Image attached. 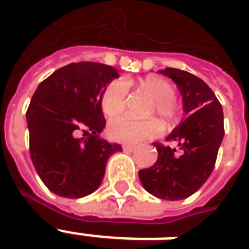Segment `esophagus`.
I'll list each match as a JSON object with an SVG mask.
<instances>
[{"mask_svg": "<svg viewBox=\"0 0 249 249\" xmlns=\"http://www.w3.org/2000/svg\"><path fill=\"white\" fill-rule=\"evenodd\" d=\"M122 148H123V151H124V152H132V151H134L136 147H135V145H132V144H123Z\"/></svg>", "mask_w": 249, "mask_h": 249, "instance_id": "obj_1", "label": "esophagus"}]
</instances>
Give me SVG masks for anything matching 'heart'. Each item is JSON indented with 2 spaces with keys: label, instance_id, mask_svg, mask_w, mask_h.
<instances>
[{
  "label": "heart",
  "instance_id": "obj_1",
  "mask_svg": "<svg viewBox=\"0 0 249 249\" xmlns=\"http://www.w3.org/2000/svg\"><path fill=\"white\" fill-rule=\"evenodd\" d=\"M140 88L147 90L155 98L151 113L158 114L167 124H173L180 117V105L176 101V89L167 78L161 76H147L140 81ZM128 82L113 81L105 89L101 97V107L106 117L113 118L121 114L126 106V96ZM161 131L160 123L153 119H135L122 115L110 122L109 134L111 139L122 143L136 144L143 140L151 139Z\"/></svg>",
  "mask_w": 249,
  "mask_h": 249
}]
</instances>
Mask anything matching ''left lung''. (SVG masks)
Returning a JSON list of instances; mask_svg holds the SVG:
<instances>
[{"instance_id": "1", "label": "left lung", "mask_w": 249, "mask_h": 249, "mask_svg": "<svg viewBox=\"0 0 249 249\" xmlns=\"http://www.w3.org/2000/svg\"><path fill=\"white\" fill-rule=\"evenodd\" d=\"M159 72L172 78L182 96L185 119L167 138L177 143L180 152L153 143L158 160L139 171V178L149 194L178 201L196 193L214 169L224 135L223 110L214 91L197 76L177 68Z\"/></svg>"}]
</instances>
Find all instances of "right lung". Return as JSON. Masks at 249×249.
<instances>
[{
	"label": "right lung",
	"mask_w": 249,
	"mask_h": 249,
	"mask_svg": "<svg viewBox=\"0 0 249 249\" xmlns=\"http://www.w3.org/2000/svg\"><path fill=\"white\" fill-rule=\"evenodd\" d=\"M118 77L110 65L72 63L55 71L34 93L26 113L30 155L40 180L56 196L93 193L110 156L122 151L121 144L100 136L106 126L101 97Z\"/></svg>",
	"instance_id": "right-lung-1"
}]
</instances>
